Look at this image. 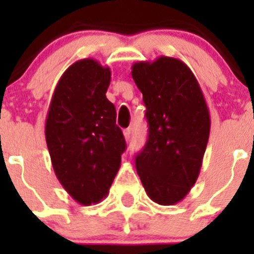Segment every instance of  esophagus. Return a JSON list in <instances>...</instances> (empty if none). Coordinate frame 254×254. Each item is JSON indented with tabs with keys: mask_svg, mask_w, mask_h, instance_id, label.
Returning a JSON list of instances; mask_svg holds the SVG:
<instances>
[{
	"mask_svg": "<svg viewBox=\"0 0 254 254\" xmlns=\"http://www.w3.org/2000/svg\"><path fill=\"white\" fill-rule=\"evenodd\" d=\"M131 133H132V129L131 128H126L125 131H123V134H125L126 141H128L129 138H131Z\"/></svg>",
	"mask_w": 254,
	"mask_h": 254,
	"instance_id": "esophagus-1",
	"label": "esophagus"
}]
</instances>
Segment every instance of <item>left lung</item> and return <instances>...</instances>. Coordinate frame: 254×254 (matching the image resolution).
Here are the masks:
<instances>
[{
    "mask_svg": "<svg viewBox=\"0 0 254 254\" xmlns=\"http://www.w3.org/2000/svg\"><path fill=\"white\" fill-rule=\"evenodd\" d=\"M146 105L149 137L136 156L146 194L176 205L196 183L210 136V113L196 76L178 58L160 56L132 64Z\"/></svg>",
    "mask_w": 254,
    "mask_h": 254,
    "instance_id": "8db88e82",
    "label": "left lung"
}]
</instances>
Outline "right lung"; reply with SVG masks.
Segmentation results:
<instances>
[{
	"mask_svg": "<svg viewBox=\"0 0 254 254\" xmlns=\"http://www.w3.org/2000/svg\"><path fill=\"white\" fill-rule=\"evenodd\" d=\"M111 68L93 58L76 61L61 76L46 120L56 177L80 205L100 202L120 170L126 141L107 99Z\"/></svg>",
	"mask_w": 254,
	"mask_h": 254,
	"instance_id": "right-lung-1",
	"label": "right lung"
}]
</instances>
